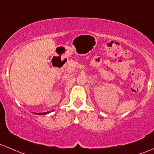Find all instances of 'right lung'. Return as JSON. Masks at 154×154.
<instances>
[{"label":"right lung","mask_w":154,"mask_h":154,"mask_svg":"<svg viewBox=\"0 0 154 154\" xmlns=\"http://www.w3.org/2000/svg\"><path fill=\"white\" fill-rule=\"evenodd\" d=\"M50 112H41V113H37V112H35V114H38V115H45V114L49 113Z\"/></svg>","instance_id":"obj_1"}]
</instances>
